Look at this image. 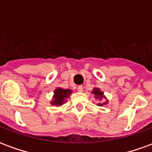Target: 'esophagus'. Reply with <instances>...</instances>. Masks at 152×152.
<instances>
[{
  "instance_id": "34e87169",
  "label": "esophagus",
  "mask_w": 152,
  "mask_h": 152,
  "mask_svg": "<svg viewBox=\"0 0 152 152\" xmlns=\"http://www.w3.org/2000/svg\"><path fill=\"white\" fill-rule=\"evenodd\" d=\"M77 91H78V92H83V86H77Z\"/></svg>"
}]
</instances>
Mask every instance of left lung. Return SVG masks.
Returning <instances> with one entry per match:
<instances>
[{
	"mask_svg": "<svg viewBox=\"0 0 152 152\" xmlns=\"http://www.w3.org/2000/svg\"><path fill=\"white\" fill-rule=\"evenodd\" d=\"M91 94H94V98L97 101V106L102 107V106H106L108 103V99H107V97L104 95V93L102 92L99 88L94 87L91 91Z\"/></svg>",
	"mask_w": 152,
	"mask_h": 152,
	"instance_id": "obj_1",
	"label": "left lung"
}]
</instances>
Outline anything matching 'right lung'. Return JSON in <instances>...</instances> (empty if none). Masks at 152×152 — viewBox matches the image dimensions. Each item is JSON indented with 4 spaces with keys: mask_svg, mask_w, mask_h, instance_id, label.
Listing matches in <instances>:
<instances>
[{
    "mask_svg": "<svg viewBox=\"0 0 152 152\" xmlns=\"http://www.w3.org/2000/svg\"><path fill=\"white\" fill-rule=\"evenodd\" d=\"M72 94V89L57 87L53 91V95L52 97V100L50 101V104L55 107H61L63 105V103H66V100L69 99Z\"/></svg>",
    "mask_w": 152,
    "mask_h": 152,
    "instance_id": "obj_1",
    "label": "right lung"
}]
</instances>
